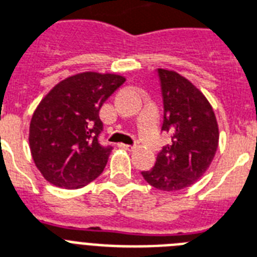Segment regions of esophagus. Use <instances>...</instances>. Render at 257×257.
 Instances as JSON below:
<instances>
[{
    "instance_id": "34e87169",
    "label": "esophagus",
    "mask_w": 257,
    "mask_h": 257,
    "mask_svg": "<svg viewBox=\"0 0 257 257\" xmlns=\"http://www.w3.org/2000/svg\"><path fill=\"white\" fill-rule=\"evenodd\" d=\"M118 147L121 148V149H125V150H132L133 149L132 145H128V144H120Z\"/></svg>"
}]
</instances>
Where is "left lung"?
<instances>
[{
  "label": "left lung",
  "instance_id": "8db88e82",
  "mask_svg": "<svg viewBox=\"0 0 257 257\" xmlns=\"http://www.w3.org/2000/svg\"><path fill=\"white\" fill-rule=\"evenodd\" d=\"M158 78L164 100L162 131L172 143L157 154L153 168L141 174L156 189L178 191L194 185L211 165L219 128L211 104L191 81L162 68Z\"/></svg>",
  "mask_w": 257,
  "mask_h": 257
}]
</instances>
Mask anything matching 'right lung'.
<instances>
[{
  "label": "right lung",
  "instance_id": "1",
  "mask_svg": "<svg viewBox=\"0 0 257 257\" xmlns=\"http://www.w3.org/2000/svg\"><path fill=\"white\" fill-rule=\"evenodd\" d=\"M124 81L120 75L88 71L68 76L42 99L31 117L29 143L46 181L80 189L103 173L112 147L99 143V112Z\"/></svg>",
  "mask_w": 257,
  "mask_h": 257
}]
</instances>
